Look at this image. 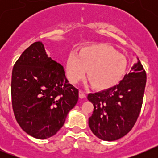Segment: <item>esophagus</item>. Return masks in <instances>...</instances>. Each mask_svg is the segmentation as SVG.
Wrapping results in <instances>:
<instances>
[{
    "instance_id": "34e87169",
    "label": "esophagus",
    "mask_w": 158,
    "mask_h": 158,
    "mask_svg": "<svg viewBox=\"0 0 158 158\" xmlns=\"http://www.w3.org/2000/svg\"><path fill=\"white\" fill-rule=\"evenodd\" d=\"M79 97L81 99H83V98H85L86 97V93L83 91V90H80L79 91Z\"/></svg>"
}]
</instances>
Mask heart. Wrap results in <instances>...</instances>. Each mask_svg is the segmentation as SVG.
<instances>
[{
	"instance_id": "obj_1",
	"label": "heart",
	"mask_w": 158,
	"mask_h": 158,
	"mask_svg": "<svg viewBox=\"0 0 158 158\" xmlns=\"http://www.w3.org/2000/svg\"><path fill=\"white\" fill-rule=\"evenodd\" d=\"M127 62L123 54L104 44H93L81 49L78 56L70 54L65 64L67 77L73 84L85 76L92 85L105 90L116 85L125 74Z\"/></svg>"
}]
</instances>
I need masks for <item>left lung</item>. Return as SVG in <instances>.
<instances>
[{
    "instance_id": "obj_1",
    "label": "left lung",
    "mask_w": 158,
    "mask_h": 158,
    "mask_svg": "<svg viewBox=\"0 0 158 158\" xmlns=\"http://www.w3.org/2000/svg\"><path fill=\"white\" fill-rule=\"evenodd\" d=\"M146 83V71L139 60L117 85L88 95L94 107L89 126L97 138L115 141L132 129L140 114Z\"/></svg>"
}]
</instances>
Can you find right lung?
Returning a JSON list of instances; mask_svg holds the SVG:
<instances>
[{"label":"right lung","mask_w":158,"mask_h":158,"mask_svg":"<svg viewBox=\"0 0 158 158\" xmlns=\"http://www.w3.org/2000/svg\"><path fill=\"white\" fill-rule=\"evenodd\" d=\"M11 93L17 123L39 139L55 135L78 100V89L69 83L63 66L48 57L41 42L32 43L14 65Z\"/></svg>","instance_id":"right-lung-1"}]
</instances>
